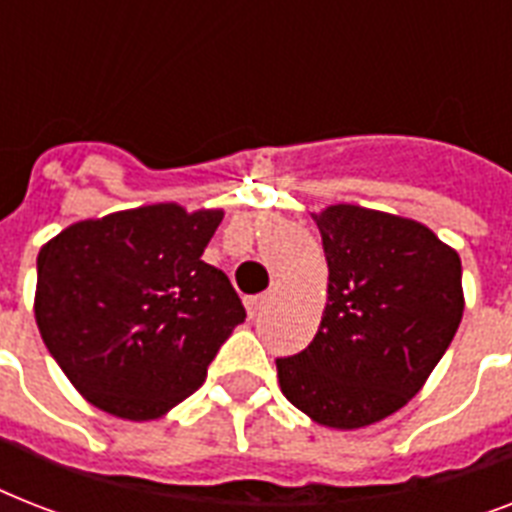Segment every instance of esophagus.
<instances>
[{"mask_svg":"<svg viewBox=\"0 0 512 512\" xmlns=\"http://www.w3.org/2000/svg\"><path fill=\"white\" fill-rule=\"evenodd\" d=\"M268 303V295H255V297H247L244 300V305H247V313H249V319H255L257 313L263 311V305Z\"/></svg>","mask_w":512,"mask_h":512,"instance_id":"1","label":"esophagus"}]
</instances>
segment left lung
<instances>
[{
	"label": "left lung",
	"instance_id": "8db88e82",
	"mask_svg": "<svg viewBox=\"0 0 512 512\" xmlns=\"http://www.w3.org/2000/svg\"><path fill=\"white\" fill-rule=\"evenodd\" d=\"M329 265L313 342L276 358L281 393L319 425L380 422L420 393L460 327L462 263L428 225L356 204L313 215Z\"/></svg>",
	"mask_w": 512,
	"mask_h": 512
}]
</instances>
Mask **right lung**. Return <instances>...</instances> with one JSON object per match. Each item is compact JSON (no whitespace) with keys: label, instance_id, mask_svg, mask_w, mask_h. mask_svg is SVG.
Returning a JSON list of instances; mask_svg holds the SVG:
<instances>
[{"label":"right lung","instance_id":"right-lung-1","mask_svg":"<svg viewBox=\"0 0 512 512\" xmlns=\"http://www.w3.org/2000/svg\"><path fill=\"white\" fill-rule=\"evenodd\" d=\"M223 209L148 204L68 225L36 257L39 335L71 385L122 420H156L201 388L247 319L201 260Z\"/></svg>","mask_w":512,"mask_h":512}]
</instances>
